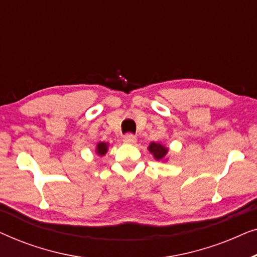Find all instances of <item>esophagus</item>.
<instances>
[{
	"label": "esophagus",
	"instance_id": "34e87169",
	"mask_svg": "<svg viewBox=\"0 0 257 257\" xmlns=\"http://www.w3.org/2000/svg\"><path fill=\"white\" fill-rule=\"evenodd\" d=\"M136 140H137V138L135 135H132V133H127V135H125L122 142H124L125 144H135Z\"/></svg>",
	"mask_w": 257,
	"mask_h": 257
}]
</instances>
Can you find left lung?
Returning a JSON list of instances; mask_svg holds the SVG:
<instances>
[{
  "instance_id": "left-lung-1",
  "label": "left lung",
  "mask_w": 257,
  "mask_h": 257,
  "mask_svg": "<svg viewBox=\"0 0 257 257\" xmlns=\"http://www.w3.org/2000/svg\"><path fill=\"white\" fill-rule=\"evenodd\" d=\"M149 151L153 154V157L156 158V160H163V159H165V157H166V154L168 152V150L166 149V147L163 146V145H160V144L154 143V142L150 144Z\"/></svg>"
}]
</instances>
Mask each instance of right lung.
Instances as JSON below:
<instances>
[{"label": "right lung", "mask_w": 257, "mask_h": 257, "mask_svg": "<svg viewBox=\"0 0 257 257\" xmlns=\"http://www.w3.org/2000/svg\"><path fill=\"white\" fill-rule=\"evenodd\" d=\"M97 154H99V156H104L105 153L107 152V144L105 143H99L97 145Z\"/></svg>", "instance_id": "1"}]
</instances>
